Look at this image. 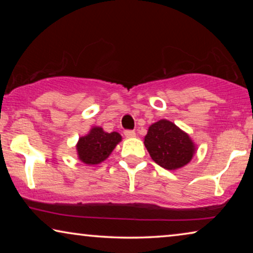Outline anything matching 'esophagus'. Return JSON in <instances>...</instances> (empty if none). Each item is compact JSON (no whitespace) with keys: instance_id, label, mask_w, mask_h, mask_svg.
Wrapping results in <instances>:
<instances>
[{"instance_id":"obj_1","label":"esophagus","mask_w":253,"mask_h":253,"mask_svg":"<svg viewBox=\"0 0 253 253\" xmlns=\"http://www.w3.org/2000/svg\"><path fill=\"white\" fill-rule=\"evenodd\" d=\"M124 136H126V138L134 137V136H136V132H134L133 130H126V131H124Z\"/></svg>"}]
</instances>
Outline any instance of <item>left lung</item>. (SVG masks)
<instances>
[{
  "instance_id": "1",
  "label": "left lung",
  "mask_w": 253,
  "mask_h": 253,
  "mask_svg": "<svg viewBox=\"0 0 253 253\" xmlns=\"http://www.w3.org/2000/svg\"><path fill=\"white\" fill-rule=\"evenodd\" d=\"M144 144L153 161L169 170L189 164L196 151L188 134L167 120L148 127Z\"/></svg>"
}]
</instances>
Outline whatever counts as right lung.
Returning <instances> with one entry per match:
<instances>
[{
    "instance_id": "1",
    "label": "right lung",
    "mask_w": 253,
    "mask_h": 253,
    "mask_svg": "<svg viewBox=\"0 0 253 253\" xmlns=\"http://www.w3.org/2000/svg\"><path fill=\"white\" fill-rule=\"evenodd\" d=\"M121 139L122 137L120 133H108L102 127H93L87 136L79 138L78 157L86 165H98L109 157Z\"/></svg>"
}]
</instances>
